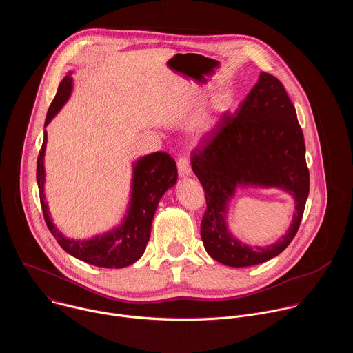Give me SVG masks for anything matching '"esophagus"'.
Masks as SVG:
<instances>
[{
  "instance_id": "1",
  "label": "esophagus",
  "mask_w": 353,
  "mask_h": 353,
  "mask_svg": "<svg viewBox=\"0 0 353 353\" xmlns=\"http://www.w3.org/2000/svg\"><path fill=\"white\" fill-rule=\"evenodd\" d=\"M177 170H179V176L180 177H187L191 174V166H190V159L183 157L179 159L177 162Z\"/></svg>"
}]
</instances>
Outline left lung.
Masks as SVG:
<instances>
[{
    "label": "left lung",
    "mask_w": 353,
    "mask_h": 353,
    "mask_svg": "<svg viewBox=\"0 0 353 353\" xmlns=\"http://www.w3.org/2000/svg\"><path fill=\"white\" fill-rule=\"evenodd\" d=\"M191 166L205 190L201 239L214 260L236 268L257 265L290 244L305 212L310 177L303 132L279 79L261 72L236 114H223L215 124L212 135L192 155ZM237 186H274L294 196L295 214L282 239L251 248L227 230V204Z\"/></svg>",
    "instance_id": "left-lung-1"
}]
</instances>
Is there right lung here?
I'll use <instances>...</instances> for the list:
<instances>
[{"instance_id": "obj_1", "label": "right lung", "mask_w": 353, "mask_h": 353, "mask_svg": "<svg viewBox=\"0 0 353 353\" xmlns=\"http://www.w3.org/2000/svg\"><path fill=\"white\" fill-rule=\"evenodd\" d=\"M72 92V72H68L59 85L57 93L48 108L44 127L61 110ZM47 132L37 157L36 179L40 204L46 225L59 244L68 254L90 265L103 268H124L141 259L150 236V226L162 195L176 184L177 168L174 159L166 152H155L139 158L132 166L131 198L128 211L120 226L89 240L65 237L52 221L44 201V150Z\"/></svg>"}]
</instances>
